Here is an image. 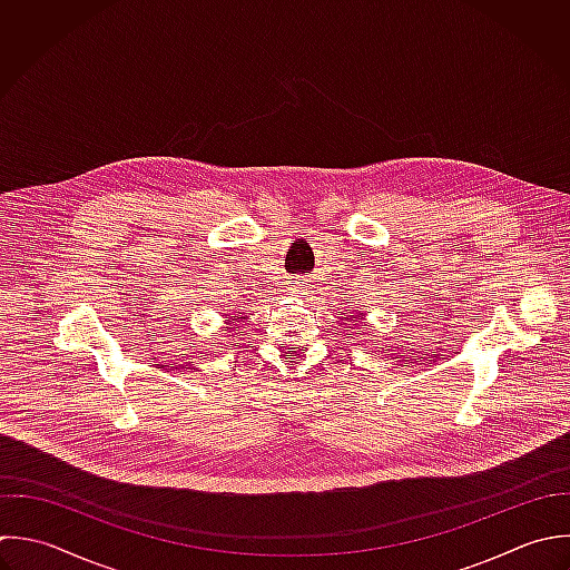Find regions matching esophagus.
Segmentation results:
<instances>
[{
	"label": "esophagus",
	"mask_w": 570,
	"mask_h": 570,
	"mask_svg": "<svg viewBox=\"0 0 570 570\" xmlns=\"http://www.w3.org/2000/svg\"><path fill=\"white\" fill-rule=\"evenodd\" d=\"M295 288H297V291H302V284H297V286H295Z\"/></svg>",
	"instance_id": "34e87169"
}]
</instances>
